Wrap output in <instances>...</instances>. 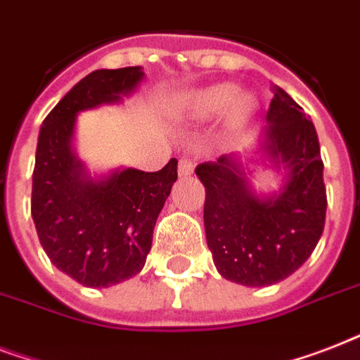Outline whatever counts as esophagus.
<instances>
[{
	"label": "esophagus",
	"instance_id": "obj_1",
	"mask_svg": "<svg viewBox=\"0 0 360 360\" xmlns=\"http://www.w3.org/2000/svg\"><path fill=\"white\" fill-rule=\"evenodd\" d=\"M194 172V162L188 157H183L179 160V175L181 177H188Z\"/></svg>",
	"mask_w": 360,
	"mask_h": 360
}]
</instances>
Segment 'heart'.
<instances>
[{
  "label": "heart",
  "mask_w": 360,
  "mask_h": 360,
  "mask_svg": "<svg viewBox=\"0 0 360 360\" xmlns=\"http://www.w3.org/2000/svg\"><path fill=\"white\" fill-rule=\"evenodd\" d=\"M256 108V98L248 91H239L236 84L224 82L188 93L183 101V112L191 120L211 121L226 112L230 127H240Z\"/></svg>",
  "instance_id": "obj_1"
}]
</instances>
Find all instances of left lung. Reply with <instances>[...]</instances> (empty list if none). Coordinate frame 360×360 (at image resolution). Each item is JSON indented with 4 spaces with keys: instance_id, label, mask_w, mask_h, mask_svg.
Returning a JSON list of instances; mask_svg holds the SVG:
<instances>
[{
    "instance_id": "obj_1",
    "label": "left lung",
    "mask_w": 360,
    "mask_h": 360,
    "mask_svg": "<svg viewBox=\"0 0 360 360\" xmlns=\"http://www.w3.org/2000/svg\"><path fill=\"white\" fill-rule=\"evenodd\" d=\"M267 124L254 153L282 175L276 191L252 185L240 153L203 162L196 175L205 186L203 224L214 267L236 284L263 288L293 274L323 233L327 194L316 127L282 89L273 87Z\"/></svg>"
}]
</instances>
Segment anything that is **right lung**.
<instances>
[{
	"instance_id": "1",
	"label": "right lung",
	"mask_w": 360,
	"mask_h": 360,
	"mask_svg": "<svg viewBox=\"0 0 360 360\" xmlns=\"http://www.w3.org/2000/svg\"><path fill=\"white\" fill-rule=\"evenodd\" d=\"M141 67L93 70L42 121L35 153L31 217L50 262L87 288L140 273L153 230L177 179V160L158 172L117 168L91 175L75 153L76 117L117 104L138 89Z\"/></svg>"
}]
</instances>
